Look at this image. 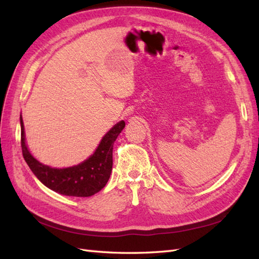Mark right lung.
Wrapping results in <instances>:
<instances>
[{"instance_id":"add662e5","label":"right lung","mask_w":259,"mask_h":259,"mask_svg":"<svg viewBox=\"0 0 259 259\" xmlns=\"http://www.w3.org/2000/svg\"><path fill=\"white\" fill-rule=\"evenodd\" d=\"M21 147L23 157L32 172L49 189L64 196L90 197L100 191L112 171V150L115 139L124 128V121L114 124L102 137L100 144L92 155L79 164L67 168H52L32 156L25 141V131L22 115Z\"/></svg>"}]
</instances>
